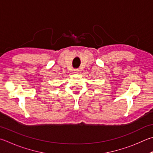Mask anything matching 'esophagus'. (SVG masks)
<instances>
[{
  "label": "esophagus",
  "instance_id": "obj_1",
  "mask_svg": "<svg viewBox=\"0 0 153 153\" xmlns=\"http://www.w3.org/2000/svg\"><path fill=\"white\" fill-rule=\"evenodd\" d=\"M79 72V69H74V74H77Z\"/></svg>",
  "mask_w": 153,
  "mask_h": 153
}]
</instances>
